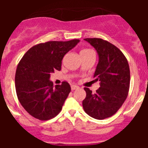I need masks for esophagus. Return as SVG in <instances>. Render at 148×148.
<instances>
[{
    "instance_id": "34e87169",
    "label": "esophagus",
    "mask_w": 148,
    "mask_h": 148,
    "mask_svg": "<svg viewBox=\"0 0 148 148\" xmlns=\"http://www.w3.org/2000/svg\"><path fill=\"white\" fill-rule=\"evenodd\" d=\"M79 88V87L77 85H75V84H73V85H71V89L72 90H77V89Z\"/></svg>"
}]
</instances>
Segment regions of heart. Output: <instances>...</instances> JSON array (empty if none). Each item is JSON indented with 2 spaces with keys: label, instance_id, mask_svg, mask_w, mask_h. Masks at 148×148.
<instances>
[{
  "label": "heart",
  "instance_id": "obj_1",
  "mask_svg": "<svg viewBox=\"0 0 148 148\" xmlns=\"http://www.w3.org/2000/svg\"><path fill=\"white\" fill-rule=\"evenodd\" d=\"M89 50H90V49H84V50H82V52H84V51H89Z\"/></svg>",
  "mask_w": 148,
  "mask_h": 148
}]
</instances>
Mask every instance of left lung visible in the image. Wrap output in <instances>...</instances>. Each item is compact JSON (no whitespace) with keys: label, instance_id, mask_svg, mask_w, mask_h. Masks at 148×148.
Listing matches in <instances>:
<instances>
[{"label":"left lung","instance_id":"left-lung-1","mask_svg":"<svg viewBox=\"0 0 148 148\" xmlns=\"http://www.w3.org/2000/svg\"><path fill=\"white\" fill-rule=\"evenodd\" d=\"M96 49L99 63L93 78L100 87L92 93L84 87L86 98L82 101L86 113L102 120L114 115L127 97L130 73L127 60L116 46L101 38H85Z\"/></svg>","mask_w":148,"mask_h":148}]
</instances>
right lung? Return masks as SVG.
<instances>
[{
	"instance_id": "obj_1",
	"label": "right lung",
	"mask_w": 148,
	"mask_h": 148,
	"mask_svg": "<svg viewBox=\"0 0 148 148\" xmlns=\"http://www.w3.org/2000/svg\"><path fill=\"white\" fill-rule=\"evenodd\" d=\"M78 42V39H73L38 44L30 48L18 63L15 78L17 96L34 118L47 121L61 112L71 88L66 82L54 87L49 81L50 73L61 70L64 55Z\"/></svg>"
}]
</instances>
